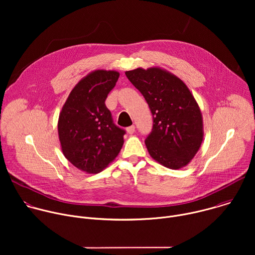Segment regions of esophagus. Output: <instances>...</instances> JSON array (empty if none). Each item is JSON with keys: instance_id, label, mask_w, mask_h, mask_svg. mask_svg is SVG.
I'll return each mask as SVG.
<instances>
[{"instance_id": "esophagus-1", "label": "esophagus", "mask_w": 255, "mask_h": 255, "mask_svg": "<svg viewBox=\"0 0 255 255\" xmlns=\"http://www.w3.org/2000/svg\"><path fill=\"white\" fill-rule=\"evenodd\" d=\"M127 132H128L129 134H133V133L135 132V126L132 125V126L128 127V128H127Z\"/></svg>"}]
</instances>
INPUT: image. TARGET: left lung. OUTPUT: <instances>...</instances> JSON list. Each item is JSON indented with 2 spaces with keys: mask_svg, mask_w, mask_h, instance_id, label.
<instances>
[{
  "mask_svg": "<svg viewBox=\"0 0 255 255\" xmlns=\"http://www.w3.org/2000/svg\"><path fill=\"white\" fill-rule=\"evenodd\" d=\"M125 75L146 100L153 116L152 131L145 140L150 156L170 169L188 165L201 147L204 124L187 85L157 66L138 67Z\"/></svg>",
  "mask_w": 255,
  "mask_h": 255,
  "instance_id": "obj_1",
  "label": "left lung"
}]
</instances>
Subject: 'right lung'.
<instances>
[{"instance_id":"add662e5","label":"right lung","mask_w":255,"mask_h":255,"mask_svg":"<svg viewBox=\"0 0 255 255\" xmlns=\"http://www.w3.org/2000/svg\"><path fill=\"white\" fill-rule=\"evenodd\" d=\"M120 74L96 69L83 78L69 93L58 117L60 147L77 168L98 173L119 154L125 131L112 120L105 101Z\"/></svg>"}]
</instances>
